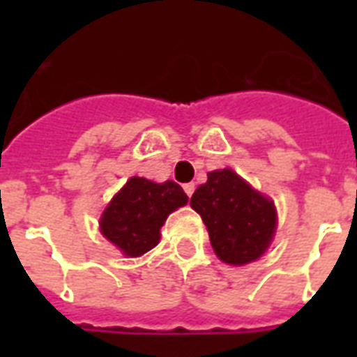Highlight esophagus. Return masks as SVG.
<instances>
[{"instance_id":"34e87169","label":"esophagus","mask_w":357,"mask_h":357,"mask_svg":"<svg viewBox=\"0 0 357 357\" xmlns=\"http://www.w3.org/2000/svg\"><path fill=\"white\" fill-rule=\"evenodd\" d=\"M183 190L187 192V196H192V192H195V183H185L183 185Z\"/></svg>"}]
</instances>
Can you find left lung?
<instances>
[{
	"instance_id": "8db88e82",
	"label": "left lung",
	"mask_w": 357,
	"mask_h": 357,
	"mask_svg": "<svg viewBox=\"0 0 357 357\" xmlns=\"http://www.w3.org/2000/svg\"><path fill=\"white\" fill-rule=\"evenodd\" d=\"M206 224L218 259L246 265L259 259L271 246L278 215L274 202L252 189L231 168L213 170L190 198Z\"/></svg>"
}]
</instances>
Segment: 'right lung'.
<instances>
[{"label": "right lung", "mask_w": 357, "mask_h": 357, "mask_svg": "<svg viewBox=\"0 0 357 357\" xmlns=\"http://www.w3.org/2000/svg\"><path fill=\"white\" fill-rule=\"evenodd\" d=\"M189 202L176 181L153 183L133 176L114 195L100 218L103 237L123 255L139 257L157 246L167 217Z\"/></svg>", "instance_id": "right-lung-1"}]
</instances>
